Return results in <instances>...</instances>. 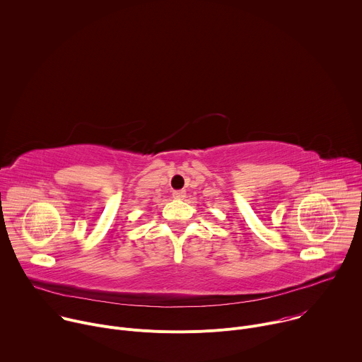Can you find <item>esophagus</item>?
I'll return each instance as SVG.
<instances>
[{
  "mask_svg": "<svg viewBox=\"0 0 362 362\" xmlns=\"http://www.w3.org/2000/svg\"><path fill=\"white\" fill-rule=\"evenodd\" d=\"M186 196V192L185 190H175L173 192V197L175 199H183Z\"/></svg>",
  "mask_w": 362,
  "mask_h": 362,
  "instance_id": "34e87169",
  "label": "esophagus"
}]
</instances>
